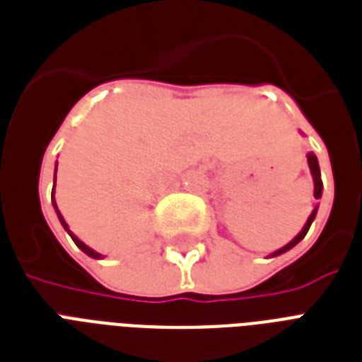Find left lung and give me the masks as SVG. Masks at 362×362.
<instances>
[{
	"label": "left lung",
	"mask_w": 362,
	"mask_h": 362,
	"mask_svg": "<svg viewBox=\"0 0 362 362\" xmlns=\"http://www.w3.org/2000/svg\"><path fill=\"white\" fill-rule=\"evenodd\" d=\"M306 158H308L310 173H312V178H314V197H315V199H321V193H323V182H321L320 161H317V158H315V153H314V152H308V153H306ZM317 209H320V203H315L314 210H312V214L308 216V220H306V223H304V227H303V229H300V233H298L297 237L293 238V240L287 242L286 246H281L280 250H276V252L270 253L269 257H278V255H281V253L289 252L291 247L297 246L298 242H300L304 237H306V233H308L310 226H312V221L315 220V214H317Z\"/></svg>",
	"instance_id": "left-lung-1"
}]
</instances>
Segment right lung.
<instances>
[{
	"instance_id": "obj_1",
	"label": "right lung",
	"mask_w": 362,
	"mask_h": 362,
	"mask_svg": "<svg viewBox=\"0 0 362 362\" xmlns=\"http://www.w3.org/2000/svg\"><path fill=\"white\" fill-rule=\"evenodd\" d=\"M56 170H58V161H56ZM56 170H54V187H52V204H54V210H56V214H58V220H59V223H62V226H64V229L67 233H69V237L73 238V242H75L76 246L81 247L82 252L86 253L88 257H92V259H103L105 255H101V253L99 252H95V250H92V247L90 246H86V244H84V242L81 240V238L76 237L75 233L71 231L69 229V226H67V221L64 220V216H62V212H59L58 210V204H56V199H54V189H56Z\"/></svg>"
}]
</instances>
